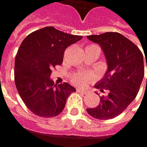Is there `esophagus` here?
<instances>
[{
	"instance_id": "1",
	"label": "esophagus",
	"mask_w": 147,
	"mask_h": 147,
	"mask_svg": "<svg viewBox=\"0 0 147 147\" xmlns=\"http://www.w3.org/2000/svg\"><path fill=\"white\" fill-rule=\"evenodd\" d=\"M77 91L79 92V93H81V94H88V91L87 90H84L83 89H78Z\"/></svg>"
}]
</instances>
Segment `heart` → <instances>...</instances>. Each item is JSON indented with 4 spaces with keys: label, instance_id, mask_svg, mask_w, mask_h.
<instances>
[{
    "label": "heart",
    "instance_id": "b5f03b06",
    "mask_svg": "<svg viewBox=\"0 0 147 147\" xmlns=\"http://www.w3.org/2000/svg\"><path fill=\"white\" fill-rule=\"evenodd\" d=\"M88 47H96V48H98V46H96L95 45H90ZM72 81H73V83L78 84V85H84L87 83V77L84 76V75H77V76H75L74 78H73Z\"/></svg>",
    "mask_w": 147,
    "mask_h": 147
}]
</instances>
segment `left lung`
Wrapping results in <instances>:
<instances>
[{"mask_svg": "<svg viewBox=\"0 0 147 147\" xmlns=\"http://www.w3.org/2000/svg\"><path fill=\"white\" fill-rule=\"evenodd\" d=\"M98 44L105 56L108 69L96 88L107 96L100 97L96 108L87 109L90 115L99 120H109L122 113L135 99L144 78V58L140 49L118 32H105L87 36ZM146 68H147V60ZM147 85V79H146Z\"/></svg>", "mask_w": 147, "mask_h": 147, "instance_id": "8db88e82", "label": "left lung"}]
</instances>
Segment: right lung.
Masks as SVG:
<instances>
[{"label":"right lung","instance_id":"1","mask_svg":"<svg viewBox=\"0 0 147 147\" xmlns=\"http://www.w3.org/2000/svg\"><path fill=\"white\" fill-rule=\"evenodd\" d=\"M82 38L47 26L22 41L14 62V81L22 101L36 115L57 116L69 96L76 91L67 83L54 84L51 74L53 67L63 63L65 49Z\"/></svg>","mask_w":147,"mask_h":147}]
</instances>
